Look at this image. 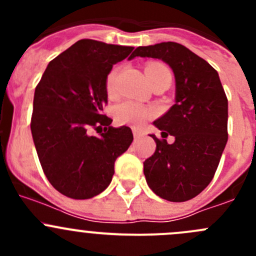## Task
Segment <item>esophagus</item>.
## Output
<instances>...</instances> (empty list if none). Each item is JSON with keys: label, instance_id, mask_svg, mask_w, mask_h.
Here are the masks:
<instances>
[{"label": "esophagus", "instance_id": "1", "mask_svg": "<svg viewBox=\"0 0 256 256\" xmlns=\"http://www.w3.org/2000/svg\"><path fill=\"white\" fill-rule=\"evenodd\" d=\"M132 134H134V138H135V140H138V138H141V135H142V134H141V131L136 128H132Z\"/></svg>", "mask_w": 256, "mask_h": 256}]
</instances>
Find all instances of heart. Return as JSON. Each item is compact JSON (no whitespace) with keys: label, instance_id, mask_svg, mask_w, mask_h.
I'll return each instance as SVG.
<instances>
[{"label":"heart","instance_id":"obj_1","mask_svg":"<svg viewBox=\"0 0 256 256\" xmlns=\"http://www.w3.org/2000/svg\"><path fill=\"white\" fill-rule=\"evenodd\" d=\"M120 69L115 68L112 69L109 73L106 79V90L109 95H114L116 92V82H118V76ZM144 73L146 76L148 78L150 82L158 76H166L170 73L168 68L161 63H150L147 64L144 68ZM154 115V112L150 108L144 106V105L140 104V102H124L118 104L115 109V118L118 122L120 124H131V125L140 126L144 120Z\"/></svg>","mask_w":256,"mask_h":256}]
</instances>
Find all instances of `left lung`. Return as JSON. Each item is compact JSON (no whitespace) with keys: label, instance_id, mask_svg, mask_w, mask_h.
<instances>
[{"label":"left lung","instance_id":"left-lung-1","mask_svg":"<svg viewBox=\"0 0 256 256\" xmlns=\"http://www.w3.org/2000/svg\"><path fill=\"white\" fill-rule=\"evenodd\" d=\"M134 56L161 59L174 70L176 102L154 122L162 140L144 162L148 187L170 202H186L213 180L228 141V99L216 69L184 46L162 42L138 47ZM174 136L170 145L166 138Z\"/></svg>","mask_w":256,"mask_h":256}]
</instances>
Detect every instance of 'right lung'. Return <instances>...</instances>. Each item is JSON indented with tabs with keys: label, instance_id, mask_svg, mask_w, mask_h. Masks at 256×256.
<instances>
[{
	"label": "right lung",
	"instance_id": "right-lung-1",
	"mask_svg": "<svg viewBox=\"0 0 256 256\" xmlns=\"http://www.w3.org/2000/svg\"><path fill=\"white\" fill-rule=\"evenodd\" d=\"M132 49L80 40L49 62L36 88L33 141L46 177L66 197L89 200L102 193L112 182L116 158L132 142L130 128H112L102 114L108 76ZM92 128L99 136L90 135Z\"/></svg>",
	"mask_w": 256,
	"mask_h": 256
}]
</instances>
